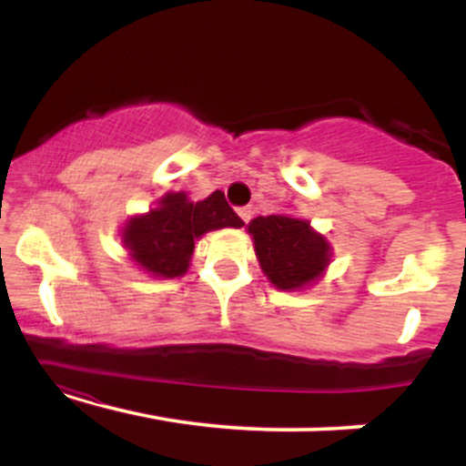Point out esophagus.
<instances>
[{
	"mask_svg": "<svg viewBox=\"0 0 466 466\" xmlns=\"http://www.w3.org/2000/svg\"><path fill=\"white\" fill-rule=\"evenodd\" d=\"M238 217L243 218L245 223H249V218H251V208H249V206H243V208H238Z\"/></svg>",
	"mask_w": 466,
	"mask_h": 466,
	"instance_id": "1",
	"label": "esophagus"
}]
</instances>
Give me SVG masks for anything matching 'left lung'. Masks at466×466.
<instances>
[{
  "label": "left lung",
  "mask_w": 466,
  "mask_h": 466,
  "mask_svg": "<svg viewBox=\"0 0 466 466\" xmlns=\"http://www.w3.org/2000/svg\"><path fill=\"white\" fill-rule=\"evenodd\" d=\"M249 234L265 276L278 289L309 285L329 265V243L302 218L258 217L249 223Z\"/></svg>",
  "instance_id": "left-lung-1"
}]
</instances>
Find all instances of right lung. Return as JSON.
Instances as JSON below:
<instances>
[{
    "label": "right lung",
    "mask_w": 466,
    "mask_h": 466,
    "mask_svg": "<svg viewBox=\"0 0 466 466\" xmlns=\"http://www.w3.org/2000/svg\"><path fill=\"white\" fill-rule=\"evenodd\" d=\"M243 218L229 208L226 195L215 190L203 201H188L184 192H170L162 208L131 218L125 228V245L133 260L157 278L186 274L195 238L218 228H240Z\"/></svg>",
    "instance_id": "add662e5"
}]
</instances>
